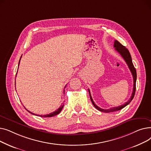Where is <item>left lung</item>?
Returning a JSON list of instances; mask_svg holds the SVG:
<instances>
[{"label": "left lung", "instance_id": "8db88e82", "mask_svg": "<svg viewBox=\"0 0 151 151\" xmlns=\"http://www.w3.org/2000/svg\"><path fill=\"white\" fill-rule=\"evenodd\" d=\"M114 47H115L116 51H117L121 55V56L124 58V59L126 62L127 64L128 65V67H129V69H130V70L131 71V73H132V76H133V92H132V96H131L130 99L127 101L125 104H124V105H122L121 106H117V107H114V108H111L107 109H102V108L99 107L98 106H97L96 104H95L94 101L92 100L90 91H89V89H88L91 101L92 103V104L93 105V106H95V108H96V109H97L98 110L100 111L104 112V113H111V112L117 111L121 110V109H122L124 107H125L127 105H128L130 104V103L131 102V101L133 100V99L134 97V93H135V91H136L137 71H136V69H135V68L134 67V65L133 64L131 55H130L129 50L127 49L124 46H123L122 44H121L117 40H114Z\"/></svg>", "mask_w": 151, "mask_h": 151}]
</instances>
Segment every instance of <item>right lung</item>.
<instances>
[{
	"instance_id": "add662e5",
	"label": "right lung",
	"mask_w": 151,
	"mask_h": 151,
	"mask_svg": "<svg viewBox=\"0 0 151 151\" xmlns=\"http://www.w3.org/2000/svg\"><path fill=\"white\" fill-rule=\"evenodd\" d=\"M21 58H20L19 61V62H20ZM18 67H19V65H18ZM64 91H63V93H64ZM63 106H64V105H62L60 106V107L59 108H58L56 111H54L53 113H51L48 114H46V115H38V114H34V113H32V112L29 111H28L27 109H27V111H29V113H30V114H32L36 115V116H40V117H50L54 116H55V115L58 114L59 113H60V111H62V108H63Z\"/></svg>"
}]
</instances>
